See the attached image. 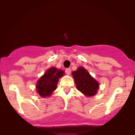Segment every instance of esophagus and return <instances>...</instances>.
<instances>
[{
    "label": "esophagus",
    "mask_w": 135,
    "mask_h": 135,
    "mask_svg": "<svg viewBox=\"0 0 135 135\" xmlns=\"http://www.w3.org/2000/svg\"><path fill=\"white\" fill-rule=\"evenodd\" d=\"M65 72H66V74L68 75H70V74H71V69L67 68L66 70H65Z\"/></svg>",
    "instance_id": "34e87169"
}]
</instances>
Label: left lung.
I'll return each mask as SVG.
<instances>
[{"label":"left lung","instance_id":"left-lung-1","mask_svg":"<svg viewBox=\"0 0 135 135\" xmlns=\"http://www.w3.org/2000/svg\"><path fill=\"white\" fill-rule=\"evenodd\" d=\"M76 83V88L86 96H95L98 90L99 84L92 77L85 68L79 67L71 73Z\"/></svg>","mask_w":135,"mask_h":135}]
</instances>
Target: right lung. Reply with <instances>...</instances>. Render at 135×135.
Instances as JSON below:
<instances>
[{
	"label": "right lung",
	"mask_w": 135,
	"mask_h": 135,
	"mask_svg": "<svg viewBox=\"0 0 135 135\" xmlns=\"http://www.w3.org/2000/svg\"><path fill=\"white\" fill-rule=\"evenodd\" d=\"M64 75V71L56 68H51L47 70L43 76L39 78L36 84V90L42 97L50 96L57 89L59 79Z\"/></svg>",
	"instance_id": "obj_1"
}]
</instances>
